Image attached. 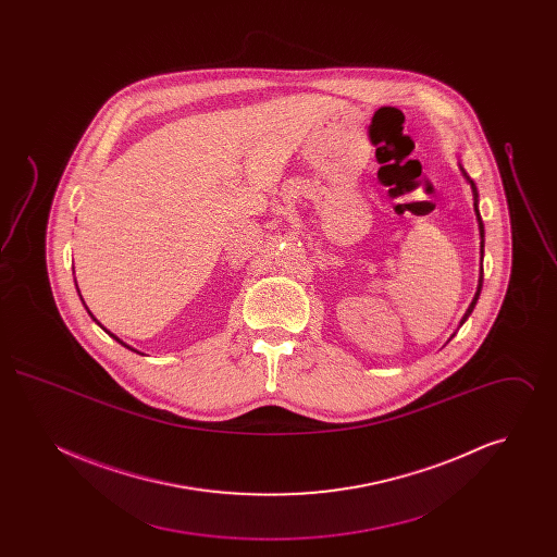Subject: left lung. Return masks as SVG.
<instances>
[{
  "mask_svg": "<svg viewBox=\"0 0 557 557\" xmlns=\"http://www.w3.org/2000/svg\"><path fill=\"white\" fill-rule=\"evenodd\" d=\"M459 171H461V175H463V180L470 184L472 187V194H474V212H476V221H478V232H480V259H484V225H482V216H480V211H478V189L476 184L470 180V175L466 173V169L459 164ZM482 280H484V275H482V263H480V275H478V286L476 294H474V298H472V302H470V307H468V311L463 313V318L459 321V325H463L466 323V319L472 315V311H474V307H476L478 298H480V290H482ZM455 336V334H453ZM450 336V338H453ZM449 338V341H450Z\"/></svg>",
  "mask_w": 557,
  "mask_h": 557,
  "instance_id": "8db88e82",
  "label": "left lung"
}]
</instances>
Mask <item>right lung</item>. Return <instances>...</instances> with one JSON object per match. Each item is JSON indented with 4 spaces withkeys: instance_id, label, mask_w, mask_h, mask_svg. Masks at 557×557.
<instances>
[{
    "instance_id": "right-lung-1",
    "label": "right lung",
    "mask_w": 557,
    "mask_h": 557,
    "mask_svg": "<svg viewBox=\"0 0 557 557\" xmlns=\"http://www.w3.org/2000/svg\"><path fill=\"white\" fill-rule=\"evenodd\" d=\"M75 286H77V282H75ZM77 292H79V288H77ZM79 296H81V292H79ZM81 300H83V298H81ZM83 305H85V302H83ZM85 309H87V307H85ZM87 313H89V309H87ZM89 315H91V313H89ZM91 318H94V315H91ZM94 321H96V323H100V321H98V319L94 318ZM104 330H107V327H104ZM108 332V330H107ZM108 334H110V332H108ZM110 336H112V338H114V341H116V343H121V345L123 346H127L125 345V343H123V341H119V338H116V336H114V334H110ZM127 348H132V346H127ZM133 350V348H132Z\"/></svg>"
}]
</instances>
